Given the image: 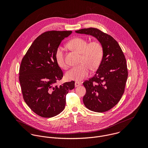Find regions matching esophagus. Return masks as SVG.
<instances>
[{"label":"esophagus","mask_w":148,"mask_h":148,"mask_svg":"<svg viewBox=\"0 0 148 148\" xmlns=\"http://www.w3.org/2000/svg\"><path fill=\"white\" fill-rule=\"evenodd\" d=\"M81 85L80 83H79V82H75V86H76V87H77L78 86H79V85Z\"/></svg>","instance_id":"34e87169"}]
</instances>
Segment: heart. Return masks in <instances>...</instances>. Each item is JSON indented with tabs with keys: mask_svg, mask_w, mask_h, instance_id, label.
Masks as SVG:
<instances>
[{
	"mask_svg": "<svg viewBox=\"0 0 148 148\" xmlns=\"http://www.w3.org/2000/svg\"><path fill=\"white\" fill-rule=\"evenodd\" d=\"M69 47L74 51L82 54L80 63L81 65L72 68L66 73V77L70 80L80 82L86 78L91 70L97 69L103 59V48L101 44L97 41L88 42L82 38H75L68 42ZM55 59L58 65L63 69L68 66L64 55L63 48H57Z\"/></svg>",
	"mask_w": 148,
	"mask_h": 148,
	"instance_id": "b5f03b06",
	"label": "heart"
}]
</instances>
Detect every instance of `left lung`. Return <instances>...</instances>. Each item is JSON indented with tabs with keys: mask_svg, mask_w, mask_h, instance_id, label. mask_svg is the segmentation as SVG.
I'll return each mask as SVG.
<instances>
[{
	"mask_svg": "<svg viewBox=\"0 0 148 148\" xmlns=\"http://www.w3.org/2000/svg\"><path fill=\"white\" fill-rule=\"evenodd\" d=\"M75 32L96 38L103 47V59L96 74L83 83L86 89L83 102L92 111L106 112L119 103L124 92L128 75L125 56L117 41L99 29Z\"/></svg>",
	"mask_w": 148,
	"mask_h": 148,
	"instance_id": "obj_1",
	"label": "left lung"
}]
</instances>
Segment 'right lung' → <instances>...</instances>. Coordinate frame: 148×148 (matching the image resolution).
Here are the masks:
<instances>
[{"label":"right lung","instance_id":"right-lung-1","mask_svg":"<svg viewBox=\"0 0 148 148\" xmlns=\"http://www.w3.org/2000/svg\"><path fill=\"white\" fill-rule=\"evenodd\" d=\"M71 31H51L39 36L21 60L19 82L24 101L38 115L54 117L65 108L66 95L75 82L57 85L63 73L57 63L55 52Z\"/></svg>","mask_w":148,"mask_h":148}]
</instances>
